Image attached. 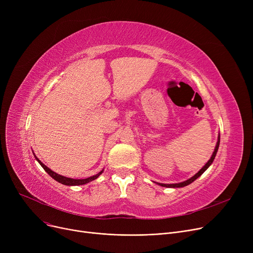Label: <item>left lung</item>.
Masks as SVG:
<instances>
[{
	"label": "left lung",
	"mask_w": 253,
	"mask_h": 253,
	"mask_svg": "<svg viewBox=\"0 0 253 253\" xmlns=\"http://www.w3.org/2000/svg\"><path fill=\"white\" fill-rule=\"evenodd\" d=\"M219 141H220V136H219V134H218L217 142H216V145H215V149H214L213 154H212L211 158L209 159V161L200 169V171H198L197 173H196L193 177L189 178L188 180H185V181L178 182V183H170V184H167V183H160V182H156V183L159 184V185H161V187H166V188H182V187H185V185H188V184L192 183V182L195 181L199 176H201V175L204 173V172H205V170L212 164V162H213L214 158H215V156H216V153H217V150H218V147H219Z\"/></svg>",
	"instance_id": "left-lung-1"
}]
</instances>
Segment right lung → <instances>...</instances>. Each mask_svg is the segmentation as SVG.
<instances>
[{
  "label": "right lung",
  "mask_w": 253,
  "mask_h": 253,
  "mask_svg": "<svg viewBox=\"0 0 253 253\" xmlns=\"http://www.w3.org/2000/svg\"><path fill=\"white\" fill-rule=\"evenodd\" d=\"M34 156H35V155H34ZM35 158L37 159V161L40 163V165H41V166L44 168V170L47 172V173H48L52 178H54L56 181H58V182L64 184V185H81V184H86V183H88V182H90V181H92V180L96 179V178L102 173V172H103V170H101V171L99 172V173H97V174H95V175H93V176H90V177H87V178H84V179H74V178L65 177V176H62V175H60V174L55 173L54 171H52L50 168H48L45 164H43L41 161H40L36 156H35Z\"/></svg>",
  "instance_id": "1"
}]
</instances>
